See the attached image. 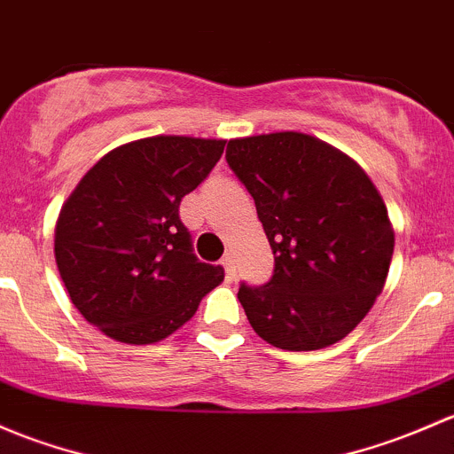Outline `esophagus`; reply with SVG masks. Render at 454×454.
Masks as SVG:
<instances>
[{"label": "esophagus", "mask_w": 454, "mask_h": 454, "mask_svg": "<svg viewBox=\"0 0 454 454\" xmlns=\"http://www.w3.org/2000/svg\"><path fill=\"white\" fill-rule=\"evenodd\" d=\"M221 264H223V266H225L227 275H229V278H231V275H233V255H231V254H229V251H227V254H225V255H223Z\"/></svg>", "instance_id": "34e87169"}]
</instances>
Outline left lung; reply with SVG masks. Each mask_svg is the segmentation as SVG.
<instances>
[{"instance_id":"left-lung-1","label":"left lung","mask_w":454,"mask_h":454,"mask_svg":"<svg viewBox=\"0 0 454 454\" xmlns=\"http://www.w3.org/2000/svg\"><path fill=\"white\" fill-rule=\"evenodd\" d=\"M227 163L275 255L266 286L238 291L251 328L288 352L339 343L389 273L395 238L380 192L352 157L297 130L229 139Z\"/></svg>"}]
</instances>
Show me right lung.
Wrapping results in <instances>:
<instances>
[{"label":"right lung","instance_id":"obj_1","mask_svg":"<svg viewBox=\"0 0 454 454\" xmlns=\"http://www.w3.org/2000/svg\"><path fill=\"white\" fill-rule=\"evenodd\" d=\"M225 139L155 135L106 153L63 203L54 258L69 299L111 339L159 343L225 278L192 254L179 205L212 172Z\"/></svg>","mask_w":454,"mask_h":454}]
</instances>
